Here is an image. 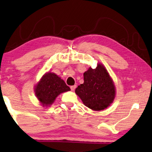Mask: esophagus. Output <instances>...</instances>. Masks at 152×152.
Segmentation results:
<instances>
[{
  "mask_svg": "<svg viewBox=\"0 0 152 152\" xmlns=\"http://www.w3.org/2000/svg\"><path fill=\"white\" fill-rule=\"evenodd\" d=\"M76 87H77V86H76V85L72 86H71V89L72 91H74V90H75V89L76 88Z\"/></svg>",
  "mask_w": 152,
  "mask_h": 152,
  "instance_id": "34e87169",
  "label": "esophagus"
}]
</instances>
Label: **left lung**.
I'll return each mask as SVG.
<instances>
[{
	"label": "left lung",
	"mask_w": 152,
	"mask_h": 152,
	"mask_svg": "<svg viewBox=\"0 0 152 152\" xmlns=\"http://www.w3.org/2000/svg\"><path fill=\"white\" fill-rule=\"evenodd\" d=\"M84 83L78 86L75 93L85 106L94 110H102L110 106L115 97V89L104 66L89 68L83 73Z\"/></svg>",
	"instance_id": "left-lung-1"
}]
</instances>
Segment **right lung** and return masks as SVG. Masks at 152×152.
Masks as SVG:
<instances>
[{"label": "right lung", "mask_w": 152, "mask_h": 152, "mask_svg": "<svg viewBox=\"0 0 152 152\" xmlns=\"http://www.w3.org/2000/svg\"><path fill=\"white\" fill-rule=\"evenodd\" d=\"M65 82L53 73H48L41 79L36 88V95L42 105L48 106L54 102L60 94L70 91Z\"/></svg>", "instance_id": "add662e5"}]
</instances>
